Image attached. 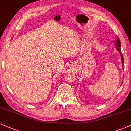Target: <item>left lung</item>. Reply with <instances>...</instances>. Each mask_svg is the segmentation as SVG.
<instances>
[{
	"mask_svg": "<svg viewBox=\"0 0 131 131\" xmlns=\"http://www.w3.org/2000/svg\"><path fill=\"white\" fill-rule=\"evenodd\" d=\"M114 45L116 46V47L117 48V50H118V51H119V53L120 54V56H121V60H122V67L123 68V55H122V53L120 52L121 51V46H120V39L118 38V37H117V39L116 41H114ZM123 83V82H122Z\"/></svg>",
	"mask_w": 131,
	"mask_h": 131,
	"instance_id": "8db88e82",
	"label": "left lung"
}]
</instances>
